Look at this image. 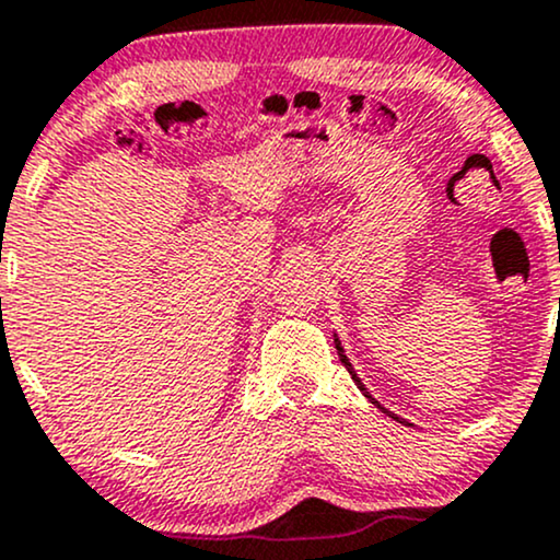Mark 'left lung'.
Masks as SVG:
<instances>
[{"mask_svg":"<svg viewBox=\"0 0 560 560\" xmlns=\"http://www.w3.org/2000/svg\"><path fill=\"white\" fill-rule=\"evenodd\" d=\"M334 345H337V352H339V361H342V363H345V369H347V371H350L352 382H355V384H358V389H361V392H363V395H365V397H369V400H371V402H376V400H374V397H371V395H369V389H365V384L361 382V376H358V374H355V369H352V363H350V361H347V355H345V350H342V342H339V339H337V337H334ZM376 405H378V402H376ZM378 408H382V405H378ZM382 410H384V413H387V416H392V419H395V421H400V423H402V419H397V416H395V413H389V410H387V408H382Z\"/></svg>","mask_w":560,"mask_h":560,"instance_id":"1","label":"left lung"}]
</instances>
